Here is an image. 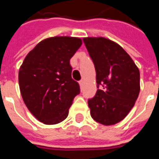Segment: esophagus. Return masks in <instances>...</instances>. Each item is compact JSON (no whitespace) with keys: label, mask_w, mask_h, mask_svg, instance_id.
Here are the masks:
<instances>
[{"label":"esophagus","mask_w":159,"mask_h":159,"mask_svg":"<svg viewBox=\"0 0 159 159\" xmlns=\"http://www.w3.org/2000/svg\"><path fill=\"white\" fill-rule=\"evenodd\" d=\"M83 83H84V82H83V80H81V81L79 82L80 87H81V88H83Z\"/></svg>","instance_id":"obj_1"}]
</instances>
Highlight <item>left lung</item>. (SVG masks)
Wrapping results in <instances>:
<instances>
[{
  "mask_svg": "<svg viewBox=\"0 0 159 159\" xmlns=\"http://www.w3.org/2000/svg\"><path fill=\"white\" fill-rule=\"evenodd\" d=\"M84 44L96 71L97 90L88 100L93 120L104 125L119 123L133 108L140 93L138 67L116 42L85 37Z\"/></svg>",
  "mask_w": 159,
  "mask_h": 159,
  "instance_id": "1",
  "label": "left lung"
}]
</instances>
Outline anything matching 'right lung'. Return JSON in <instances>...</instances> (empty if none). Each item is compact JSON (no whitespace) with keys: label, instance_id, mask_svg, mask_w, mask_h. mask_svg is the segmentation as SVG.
Listing matches in <instances>:
<instances>
[{"label":"right lung","instance_id":"add662e5","mask_svg":"<svg viewBox=\"0 0 159 159\" xmlns=\"http://www.w3.org/2000/svg\"><path fill=\"white\" fill-rule=\"evenodd\" d=\"M82 45V40L54 36L39 42L20 66L19 89L24 102L36 119L45 124L65 120L74 98L80 93L71 78L70 59Z\"/></svg>","mask_w":159,"mask_h":159}]
</instances>
